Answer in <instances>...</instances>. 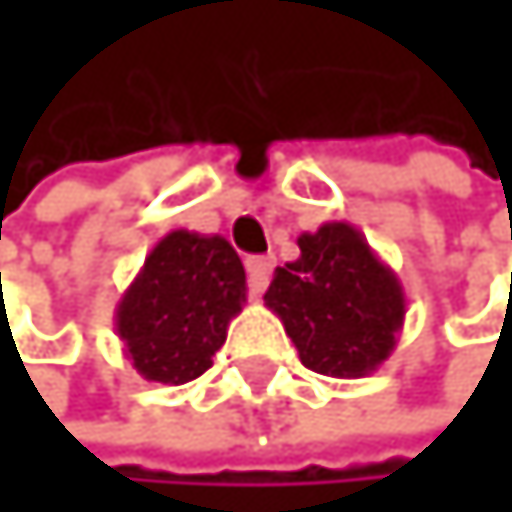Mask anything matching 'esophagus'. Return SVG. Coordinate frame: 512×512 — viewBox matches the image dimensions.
I'll return each mask as SVG.
<instances>
[{"instance_id":"34e87169","label":"esophagus","mask_w":512,"mask_h":512,"mask_svg":"<svg viewBox=\"0 0 512 512\" xmlns=\"http://www.w3.org/2000/svg\"><path fill=\"white\" fill-rule=\"evenodd\" d=\"M269 275H272V259L269 256H250L246 259V282H250V295L259 298L262 291L269 288Z\"/></svg>"}]
</instances>
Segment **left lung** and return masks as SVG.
<instances>
[{
    "mask_svg": "<svg viewBox=\"0 0 512 512\" xmlns=\"http://www.w3.org/2000/svg\"><path fill=\"white\" fill-rule=\"evenodd\" d=\"M301 256L272 275L266 307L278 314L301 362L317 375L365 378L404 327L401 278L346 221L298 237Z\"/></svg>",
    "mask_w": 512,
    "mask_h": 512,
    "instance_id": "obj_1",
    "label": "left lung"
}]
</instances>
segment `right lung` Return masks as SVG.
I'll use <instances>...</instances> for the list:
<instances>
[{
	"instance_id": "obj_1",
	"label": "right lung",
	"mask_w": 512,
	"mask_h": 512,
	"mask_svg": "<svg viewBox=\"0 0 512 512\" xmlns=\"http://www.w3.org/2000/svg\"><path fill=\"white\" fill-rule=\"evenodd\" d=\"M246 304V272L224 237L172 230L115 304V330L140 378L185 385L211 368Z\"/></svg>"
}]
</instances>
